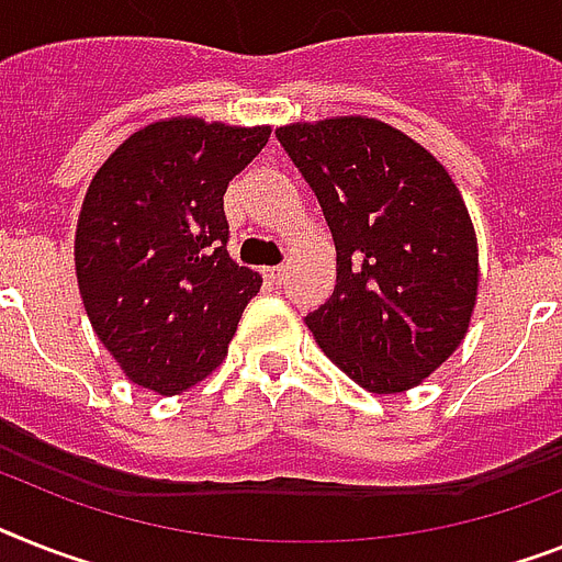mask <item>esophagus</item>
Returning <instances> with one entry per match:
<instances>
[{
    "instance_id": "1",
    "label": "esophagus",
    "mask_w": 562,
    "mask_h": 562,
    "mask_svg": "<svg viewBox=\"0 0 562 562\" xmlns=\"http://www.w3.org/2000/svg\"><path fill=\"white\" fill-rule=\"evenodd\" d=\"M284 267H267V270H263V278H267L270 284H281V281H284Z\"/></svg>"
}]
</instances>
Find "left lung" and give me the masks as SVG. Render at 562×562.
<instances>
[{
  "label": "left lung",
  "mask_w": 562,
  "mask_h": 562,
  "mask_svg": "<svg viewBox=\"0 0 562 562\" xmlns=\"http://www.w3.org/2000/svg\"><path fill=\"white\" fill-rule=\"evenodd\" d=\"M276 137L336 244V290L304 322L364 391H411L462 345L476 307L480 247L457 183L382 120L290 123Z\"/></svg>",
  "instance_id": "left-lung-1"
}]
</instances>
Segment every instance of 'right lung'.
<instances>
[{"label":"right lung","instance_id":"obj_1","mask_svg":"<svg viewBox=\"0 0 562 562\" xmlns=\"http://www.w3.org/2000/svg\"><path fill=\"white\" fill-rule=\"evenodd\" d=\"M270 125L166 117L128 134L82 198L74 270L97 338L128 382L178 396L226 359L261 276L226 252L224 192Z\"/></svg>","mask_w":562,"mask_h":562}]
</instances>
